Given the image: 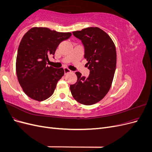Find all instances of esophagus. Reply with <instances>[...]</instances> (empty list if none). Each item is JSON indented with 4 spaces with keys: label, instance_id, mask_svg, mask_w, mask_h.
I'll use <instances>...</instances> for the list:
<instances>
[{
    "label": "esophagus",
    "instance_id": "34e87169",
    "mask_svg": "<svg viewBox=\"0 0 152 152\" xmlns=\"http://www.w3.org/2000/svg\"><path fill=\"white\" fill-rule=\"evenodd\" d=\"M64 72H65V74H66V73L71 72V70L68 68H64Z\"/></svg>",
    "mask_w": 152,
    "mask_h": 152
}]
</instances>
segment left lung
Masks as SVG:
<instances>
[{
	"label": "left lung",
	"instance_id": "8db88e82",
	"mask_svg": "<svg viewBox=\"0 0 152 152\" xmlns=\"http://www.w3.org/2000/svg\"><path fill=\"white\" fill-rule=\"evenodd\" d=\"M84 46V58L90 70L88 77L75 72L77 81L70 85L74 99L85 105L99 102L111 87L117 63L116 48L110 37L98 27L73 31Z\"/></svg>",
	"mask_w": 152,
	"mask_h": 152
}]
</instances>
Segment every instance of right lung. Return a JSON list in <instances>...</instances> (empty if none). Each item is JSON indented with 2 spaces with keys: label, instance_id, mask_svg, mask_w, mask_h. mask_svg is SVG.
Wrapping results in <instances>:
<instances>
[{
  "label": "right lung",
  "instance_id": "obj_1",
  "mask_svg": "<svg viewBox=\"0 0 152 152\" xmlns=\"http://www.w3.org/2000/svg\"><path fill=\"white\" fill-rule=\"evenodd\" d=\"M72 34L34 27L23 37L18 49L16 68L18 82L25 93L42 102L51 96L65 72L63 68L47 65L48 56L54 55L62 41Z\"/></svg>",
  "mask_w": 152,
  "mask_h": 152
}]
</instances>
